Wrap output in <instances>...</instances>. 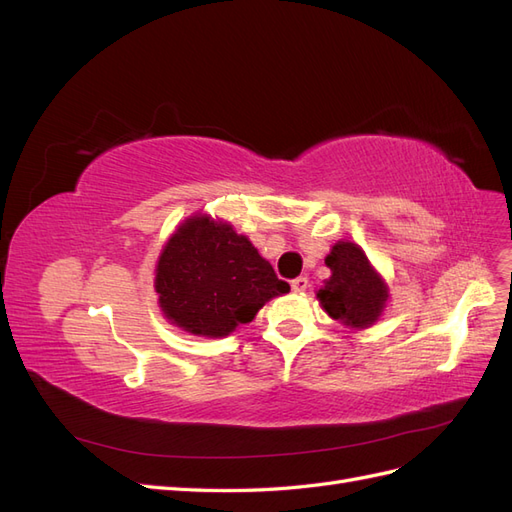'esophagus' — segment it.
Masks as SVG:
<instances>
[{"label": "esophagus", "mask_w": 512, "mask_h": 512, "mask_svg": "<svg viewBox=\"0 0 512 512\" xmlns=\"http://www.w3.org/2000/svg\"><path fill=\"white\" fill-rule=\"evenodd\" d=\"M290 286H292V290L294 292H305L307 290V286H309V280H307V277H297V280H292L290 282Z\"/></svg>", "instance_id": "1"}]
</instances>
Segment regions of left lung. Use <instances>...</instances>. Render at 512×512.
<instances>
[{"mask_svg": "<svg viewBox=\"0 0 512 512\" xmlns=\"http://www.w3.org/2000/svg\"><path fill=\"white\" fill-rule=\"evenodd\" d=\"M324 262L331 277L316 294L324 312L350 329L371 327L389 299V288L365 252L356 243L337 241Z\"/></svg>", "mask_w": 512, "mask_h": 512, "instance_id": "obj_1", "label": "left lung"}]
</instances>
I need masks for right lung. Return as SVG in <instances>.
<instances>
[{"mask_svg":"<svg viewBox=\"0 0 512 512\" xmlns=\"http://www.w3.org/2000/svg\"><path fill=\"white\" fill-rule=\"evenodd\" d=\"M288 290L250 239L209 215L185 220L164 245L156 267L164 316L203 337H224L252 322L262 305Z\"/></svg>","mask_w":512,"mask_h":512,"instance_id":"add662e5","label":"right lung"}]
</instances>
